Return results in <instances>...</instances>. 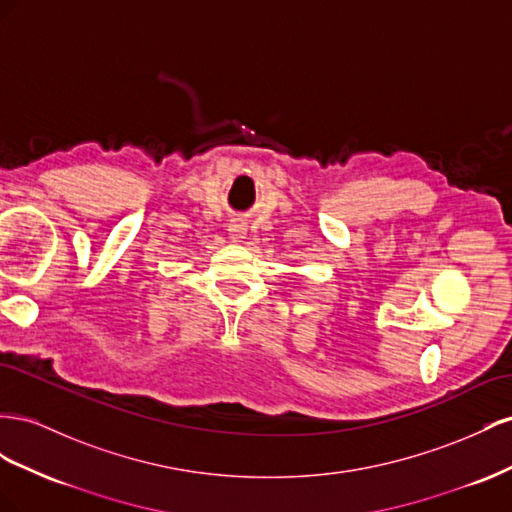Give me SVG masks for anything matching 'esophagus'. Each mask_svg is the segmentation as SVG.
I'll return each mask as SVG.
<instances>
[{"label": "esophagus", "instance_id": "esophagus-1", "mask_svg": "<svg viewBox=\"0 0 512 512\" xmlns=\"http://www.w3.org/2000/svg\"><path fill=\"white\" fill-rule=\"evenodd\" d=\"M229 238H231V242H242L246 238V225L233 221L229 225Z\"/></svg>", "mask_w": 512, "mask_h": 512}]
</instances>
